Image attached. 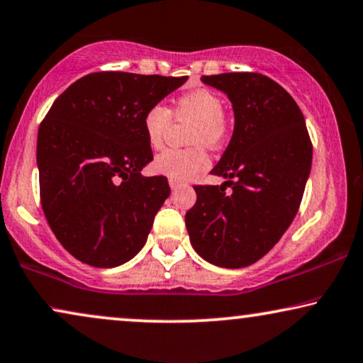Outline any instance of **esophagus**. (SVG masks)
<instances>
[{
	"instance_id": "1",
	"label": "esophagus",
	"mask_w": 363,
	"mask_h": 363,
	"mask_svg": "<svg viewBox=\"0 0 363 363\" xmlns=\"http://www.w3.org/2000/svg\"><path fill=\"white\" fill-rule=\"evenodd\" d=\"M168 183H170V188H172V190H178V188L185 185V183L180 182V180H175V178H170V180H168Z\"/></svg>"
}]
</instances>
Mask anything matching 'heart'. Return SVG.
<instances>
[{"mask_svg": "<svg viewBox=\"0 0 363 363\" xmlns=\"http://www.w3.org/2000/svg\"><path fill=\"white\" fill-rule=\"evenodd\" d=\"M191 121L186 140L195 147L168 148L155 158L153 168L175 180H188L208 167L210 158L203 147L218 148L230 133V120L223 110V100L206 88L178 96L168 110L163 105L150 106L143 116V131L148 145L155 150L163 147L164 135L172 121Z\"/></svg>", "mask_w": 363, "mask_h": 363, "instance_id": "obj_1", "label": "heart"}]
</instances>
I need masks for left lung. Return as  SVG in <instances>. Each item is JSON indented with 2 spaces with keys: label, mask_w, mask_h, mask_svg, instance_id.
Segmentation results:
<instances>
[{
  "label": "left lung",
  "mask_w": 363,
  "mask_h": 363,
  "mask_svg": "<svg viewBox=\"0 0 363 363\" xmlns=\"http://www.w3.org/2000/svg\"><path fill=\"white\" fill-rule=\"evenodd\" d=\"M201 82L227 93L235 128L211 170L228 182L193 186L196 201L185 215L186 230L206 262L248 267L274 248L295 218L312 167V140L290 93L265 74L222 73Z\"/></svg>",
  "instance_id": "1"
}]
</instances>
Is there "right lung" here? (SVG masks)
Instances as JSON below:
<instances>
[{
  "mask_svg": "<svg viewBox=\"0 0 363 363\" xmlns=\"http://www.w3.org/2000/svg\"><path fill=\"white\" fill-rule=\"evenodd\" d=\"M188 77L98 72L56 98L38 130L40 200L58 242L79 262L110 268L140 252L170 195L143 131L150 106Z\"/></svg>",
  "mask_w": 363,
  "mask_h": 363,
  "instance_id": "obj_1",
  "label": "right lung"
}]
</instances>
